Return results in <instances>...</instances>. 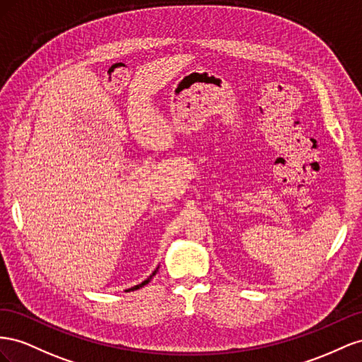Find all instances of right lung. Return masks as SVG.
I'll list each match as a JSON object with an SVG mask.
<instances>
[{
	"mask_svg": "<svg viewBox=\"0 0 362 362\" xmlns=\"http://www.w3.org/2000/svg\"><path fill=\"white\" fill-rule=\"evenodd\" d=\"M153 274H154V273H153ZM150 279H151V276L147 279V281H144L142 284H139V285H136V286H133V288H129L127 291H135V290H138V288H141V286H144L146 284H148V282H150Z\"/></svg>",
	"mask_w": 362,
	"mask_h": 362,
	"instance_id": "add662e5",
	"label": "right lung"
}]
</instances>
